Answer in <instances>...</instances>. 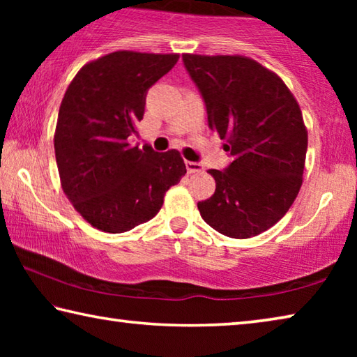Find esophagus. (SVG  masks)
Instances as JSON below:
<instances>
[{
    "label": "esophagus",
    "instance_id": "esophagus-1",
    "mask_svg": "<svg viewBox=\"0 0 357 357\" xmlns=\"http://www.w3.org/2000/svg\"><path fill=\"white\" fill-rule=\"evenodd\" d=\"M185 168H187V173H202L203 172V167H202V164H198V162L185 160Z\"/></svg>",
    "mask_w": 357,
    "mask_h": 357
}]
</instances>
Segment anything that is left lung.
Here are the masks:
<instances>
[{"mask_svg":"<svg viewBox=\"0 0 357 357\" xmlns=\"http://www.w3.org/2000/svg\"><path fill=\"white\" fill-rule=\"evenodd\" d=\"M206 105L208 126L233 160L209 170L215 192L198 202L203 220L247 239L275 225L298 197L307 130L298 102L274 72L245 56L183 55Z\"/></svg>","mask_w":357,"mask_h":357,"instance_id":"obj_1","label":"left lung"}]
</instances>
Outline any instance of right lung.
I'll list each match as a JSON object with an SVG mask.
<instances>
[{"mask_svg": "<svg viewBox=\"0 0 357 357\" xmlns=\"http://www.w3.org/2000/svg\"><path fill=\"white\" fill-rule=\"evenodd\" d=\"M179 55L114 52L78 70L64 94L55 155L69 202L93 227L124 233L153 219L185 174L178 151L130 146L148 89Z\"/></svg>", "mask_w": 357, "mask_h": 357, "instance_id": "right-lung-1", "label": "right lung"}]
</instances>
